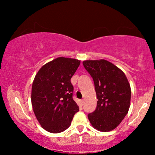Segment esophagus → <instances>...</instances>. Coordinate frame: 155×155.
I'll return each instance as SVG.
<instances>
[{"label":"esophagus","mask_w":155,"mask_h":155,"mask_svg":"<svg viewBox=\"0 0 155 155\" xmlns=\"http://www.w3.org/2000/svg\"><path fill=\"white\" fill-rule=\"evenodd\" d=\"M84 99H82V100H81V104H82V106H83V105H84Z\"/></svg>","instance_id":"esophagus-1"}]
</instances>
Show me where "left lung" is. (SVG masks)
<instances>
[{
    "label": "left lung",
    "mask_w": 155,
    "mask_h": 155,
    "mask_svg": "<svg viewBox=\"0 0 155 155\" xmlns=\"http://www.w3.org/2000/svg\"><path fill=\"white\" fill-rule=\"evenodd\" d=\"M94 83L97 108L87 116L97 130L108 132L122 121L130 107L131 90L124 72L106 60L82 62Z\"/></svg>",
    "instance_id": "obj_1"
}]
</instances>
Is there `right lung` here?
I'll return each mask as SVG.
<instances>
[{
    "label": "right lung",
    "instance_id": "1",
    "mask_svg": "<svg viewBox=\"0 0 155 155\" xmlns=\"http://www.w3.org/2000/svg\"><path fill=\"white\" fill-rule=\"evenodd\" d=\"M80 64L76 59L59 57L43 65L35 76L31 104L38 121L48 132L66 130L79 111L73 99L71 79Z\"/></svg>",
    "mask_w": 155,
    "mask_h": 155
}]
</instances>
